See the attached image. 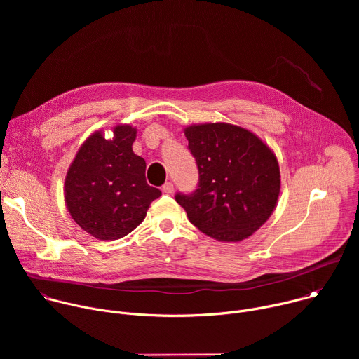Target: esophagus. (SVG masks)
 I'll return each mask as SVG.
<instances>
[{"mask_svg": "<svg viewBox=\"0 0 359 359\" xmlns=\"http://www.w3.org/2000/svg\"><path fill=\"white\" fill-rule=\"evenodd\" d=\"M173 183L172 182H166L163 186H162V190H163V193H166V194H170V193H173Z\"/></svg>", "mask_w": 359, "mask_h": 359, "instance_id": "esophagus-1", "label": "esophagus"}]
</instances>
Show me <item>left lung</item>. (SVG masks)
<instances>
[{"mask_svg": "<svg viewBox=\"0 0 359 359\" xmlns=\"http://www.w3.org/2000/svg\"><path fill=\"white\" fill-rule=\"evenodd\" d=\"M198 182L175 198L191 224L220 241H240L271 216L280 194L274 153L251 132L229 123L193 125L184 130Z\"/></svg>", "mask_w": 359, "mask_h": 359, "instance_id": "left-lung-1", "label": "left lung"}]
</instances>
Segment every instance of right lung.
<instances>
[{
	"label": "right lung",
	"instance_id": "obj_1",
	"mask_svg": "<svg viewBox=\"0 0 359 359\" xmlns=\"http://www.w3.org/2000/svg\"><path fill=\"white\" fill-rule=\"evenodd\" d=\"M136 129L116 126L114 139L93 133L79 149L65 179L68 212L82 230L116 240L135 230L162 191L146 183V162L132 143Z\"/></svg>",
	"mask_w": 359,
	"mask_h": 359
}]
</instances>
